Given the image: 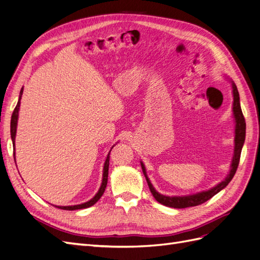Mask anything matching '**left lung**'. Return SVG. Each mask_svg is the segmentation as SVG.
<instances>
[{
	"label": "left lung",
	"instance_id": "obj_1",
	"mask_svg": "<svg viewBox=\"0 0 260 260\" xmlns=\"http://www.w3.org/2000/svg\"><path fill=\"white\" fill-rule=\"evenodd\" d=\"M232 93H233V116L235 118V138H234V154H233V158H232V164H231V169L229 175L226 176V178L221 181L219 184L214 186L208 191H203L196 194L192 195H185V196H166L162 195L160 193L157 192L154 186L152 185L151 181H149L147 175H146V170L143 162L141 161V167H142L143 174L145 176V179L147 181V184L149 190H151V193L155 198V200L162 204L165 206L172 207V208H186V207H192V206H198L201 205V204L207 202L210 200L212 196L219 193L220 191L224 188L228 184H229L232 178L234 177L235 172H237L239 162H240V157H241V152H242V147L244 144V141H245V131H246V123L245 119H244V116L241 109L240 105V95H239V91L237 85L232 82Z\"/></svg>",
	"mask_w": 260,
	"mask_h": 260
}]
</instances>
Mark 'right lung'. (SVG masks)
Returning <instances> with one entry per match:
<instances>
[{
	"mask_svg": "<svg viewBox=\"0 0 260 260\" xmlns=\"http://www.w3.org/2000/svg\"><path fill=\"white\" fill-rule=\"evenodd\" d=\"M22 91L23 89L21 88L20 90V93H19V100H18V103L16 105V107H15L14 112H13V115H12V119H11V137H12V141H13V146L15 147V137H16V128H17V120H18V111H19V106H20V99H21V95H22ZM114 147V146H113ZM112 147V148H113ZM112 151V149H111ZM111 151H109V153H111ZM109 153L107 155V158L105 160V164H104V169H103V181H102V184H101V187L99 192L95 194V196L92 200H90L89 202L86 203H83V204H80V205H74V206H55L57 207L59 209H64V210H76V209H83V208H88V207H91L93 206L94 204H95L100 199L101 196L103 195L105 188H106V185H107V178H108V167H109ZM15 155V154H14Z\"/></svg>",
	"mask_w": 260,
	"mask_h": 260,
	"instance_id": "add662e5",
	"label": "right lung"
}]
</instances>
